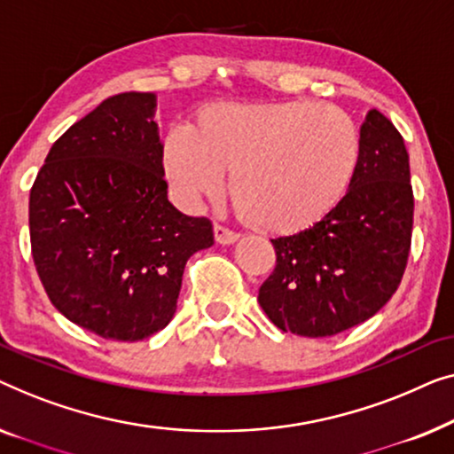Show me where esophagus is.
Wrapping results in <instances>:
<instances>
[{"mask_svg":"<svg viewBox=\"0 0 454 454\" xmlns=\"http://www.w3.org/2000/svg\"><path fill=\"white\" fill-rule=\"evenodd\" d=\"M214 236H215V242H218V245H234V242L239 240V234L224 226H220V224L214 226Z\"/></svg>","mask_w":454,"mask_h":454,"instance_id":"34e87169","label":"esophagus"}]
</instances>
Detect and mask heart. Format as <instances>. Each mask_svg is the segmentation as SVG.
I'll list each match as a JSON object with an SVG mask.
<instances>
[{
    "label": "heart",
    "instance_id": "1",
    "mask_svg": "<svg viewBox=\"0 0 454 454\" xmlns=\"http://www.w3.org/2000/svg\"><path fill=\"white\" fill-rule=\"evenodd\" d=\"M360 164L354 121L327 102H214L189 129L164 139L162 168L187 206L230 197L248 226L271 236L306 232L341 206Z\"/></svg>",
    "mask_w": 454,
    "mask_h": 454
}]
</instances>
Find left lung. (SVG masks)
<instances>
[{"label": "left lung", "instance_id": "left-lung-1", "mask_svg": "<svg viewBox=\"0 0 454 454\" xmlns=\"http://www.w3.org/2000/svg\"><path fill=\"white\" fill-rule=\"evenodd\" d=\"M413 191L403 137L385 114L360 127V164L349 193L321 224L271 240L276 270L259 304L282 331L329 337L385 306L403 278L411 247Z\"/></svg>", "mask_w": 454, "mask_h": 454}]
</instances>
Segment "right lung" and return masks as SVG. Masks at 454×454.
I'll use <instances>...</instances> for the list:
<instances>
[{
    "label": "right lung",
    "instance_id": "right-lung-1",
    "mask_svg": "<svg viewBox=\"0 0 454 454\" xmlns=\"http://www.w3.org/2000/svg\"><path fill=\"white\" fill-rule=\"evenodd\" d=\"M156 94L102 100L53 144L30 189V245L57 310L105 340L139 341L176 312L207 218L168 201Z\"/></svg>",
    "mask_w": 454,
    "mask_h": 454
}]
</instances>
